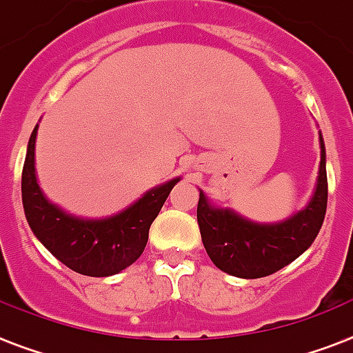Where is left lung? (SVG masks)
I'll return each mask as SVG.
<instances>
[{
	"label": "left lung",
	"instance_id": "obj_1",
	"mask_svg": "<svg viewBox=\"0 0 353 353\" xmlns=\"http://www.w3.org/2000/svg\"><path fill=\"white\" fill-rule=\"evenodd\" d=\"M321 162L310 202L276 223L250 222L229 208H216L200 191L196 218L203 247L218 269L236 278H265L301 256L316 240L327 212V153L319 133Z\"/></svg>",
	"mask_w": 353,
	"mask_h": 353
}]
</instances>
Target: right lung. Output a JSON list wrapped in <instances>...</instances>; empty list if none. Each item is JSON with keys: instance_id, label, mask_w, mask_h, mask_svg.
<instances>
[{"instance_id": "1", "label": "right lung", "mask_w": 353, "mask_h": 353, "mask_svg": "<svg viewBox=\"0 0 353 353\" xmlns=\"http://www.w3.org/2000/svg\"><path fill=\"white\" fill-rule=\"evenodd\" d=\"M36 135L37 126L26 148L21 196L26 222L37 240L68 269L92 278L119 274L135 263L148 243L151 223L180 179L150 189L135 203L113 216L99 220L74 216L52 203L41 191L34 165Z\"/></svg>"}]
</instances>
